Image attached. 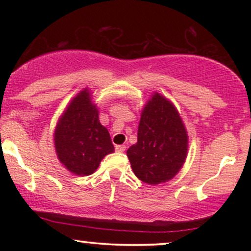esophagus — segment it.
<instances>
[{"mask_svg": "<svg viewBox=\"0 0 251 251\" xmlns=\"http://www.w3.org/2000/svg\"><path fill=\"white\" fill-rule=\"evenodd\" d=\"M126 145H116L115 146V151L116 152H119V153H123L126 151Z\"/></svg>", "mask_w": 251, "mask_h": 251, "instance_id": "34e87169", "label": "esophagus"}]
</instances>
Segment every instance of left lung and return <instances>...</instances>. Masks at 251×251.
<instances>
[{"label": "left lung", "instance_id": "left-lung-1", "mask_svg": "<svg viewBox=\"0 0 251 251\" xmlns=\"http://www.w3.org/2000/svg\"><path fill=\"white\" fill-rule=\"evenodd\" d=\"M186 154L187 133L177 109L153 95L143 109L137 144L126 151L133 173L146 184L164 183L180 170Z\"/></svg>", "mask_w": 251, "mask_h": 251}]
</instances>
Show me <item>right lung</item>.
<instances>
[{
  "mask_svg": "<svg viewBox=\"0 0 251 251\" xmlns=\"http://www.w3.org/2000/svg\"><path fill=\"white\" fill-rule=\"evenodd\" d=\"M58 159L80 176L95 173L100 161L114 152L108 130L98 119V111L83 90L71 101L54 131Z\"/></svg>",
  "mask_w": 251,
  "mask_h": 251,
  "instance_id": "obj_1",
  "label": "right lung"
}]
</instances>
